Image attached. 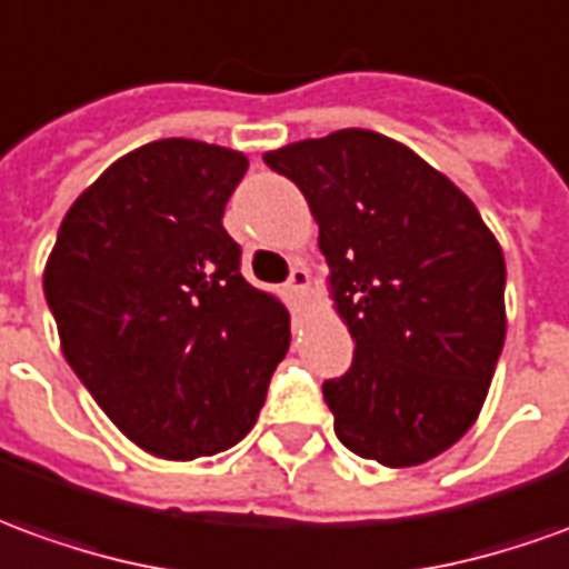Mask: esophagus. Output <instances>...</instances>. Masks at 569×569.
<instances>
[{
	"label": "esophagus",
	"instance_id": "34e87169",
	"mask_svg": "<svg viewBox=\"0 0 569 569\" xmlns=\"http://www.w3.org/2000/svg\"><path fill=\"white\" fill-rule=\"evenodd\" d=\"M286 289H289V296L296 298L308 296V289H311V273H308V268H292L289 280H286Z\"/></svg>",
	"mask_w": 569,
	"mask_h": 569
}]
</instances>
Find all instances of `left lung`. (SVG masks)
Returning <instances> with one entry per match:
<instances>
[{
	"label": "left lung",
	"instance_id": "left-lung-1",
	"mask_svg": "<svg viewBox=\"0 0 569 569\" xmlns=\"http://www.w3.org/2000/svg\"><path fill=\"white\" fill-rule=\"evenodd\" d=\"M320 224L351 369L323 381L336 437L409 468L471 428L506 341V258L447 174L367 129L264 153Z\"/></svg>",
	"mask_w": 569,
	"mask_h": 569
}]
</instances>
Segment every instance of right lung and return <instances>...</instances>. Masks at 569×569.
Returning <instances> with one entry per match:
<instances>
[{
    "label": "right lung",
    "instance_id": "1",
    "mask_svg": "<svg viewBox=\"0 0 569 569\" xmlns=\"http://www.w3.org/2000/svg\"><path fill=\"white\" fill-rule=\"evenodd\" d=\"M249 160L162 138L107 169L63 216L46 301L67 363L122 435L160 459L249 435L289 348V311L240 273L221 218Z\"/></svg>",
    "mask_w": 569,
    "mask_h": 569
}]
</instances>
